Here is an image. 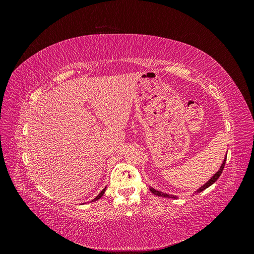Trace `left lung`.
Wrapping results in <instances>:
<instances>
[{
	"label": "left lung",
	"mask_w": 254,
	"mask_h": 254,
	"mask_svg": "<svg viewBox=\"0 0 254 254\" xmlns=\"http://www.w3.org/2000/svg\"><path fill=\"white\" fill-rule=\"evenodd\" d=\"M226 160H227V156L225 157V159H224V162H222V164H221V166L219 167V170L217 171V173H215L214 174V176L212 177V178L207 181V182H205L203 186L201 187V188H199L195 193L197 194V193H200V191H202V190H204L205 189H207L209 187H211L212 184L216 181L218 178H219V176L221 175V173H222V171H224V167H225V163H226ZM149 190H150V191L152 194H155V195H157V196H160V197H165V198H174V199H176L177 197L176 196H174V195H168V194H166V193H162V191H160V190H155L153 188H149Z\"/></svg>",
	"instance_id": "1"
}]
</instances>
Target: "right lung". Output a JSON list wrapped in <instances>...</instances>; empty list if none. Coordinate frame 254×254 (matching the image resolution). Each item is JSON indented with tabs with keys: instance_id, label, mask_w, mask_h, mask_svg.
Instances as JSON below:
<instances>
[{
	"instance_id": "add662e5",
	"label": "right lung",
	"mask_w": 254,
	"mask_h": 254,
	"mask_svg": "<svg viewBox=\"0 0 254 254\" xmlns=\"http://www.w3.org/2000/svg\"><path fill=\"white\" fill-rule=\"evenodd\" d=\"M105 190H106V188H105V189H104V190H103L101 191V193H99V194H98V195H97V196H96V197H95V198H94V199H93V200H92V201H96V200H97V199H99V198H102V196H103V195H104V193H105Z\"/></svg>"
}]
</instances>
